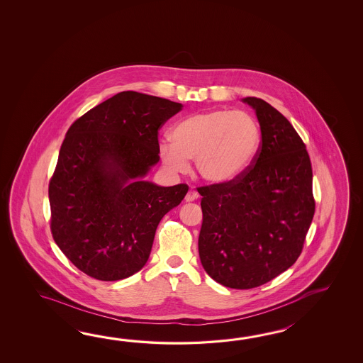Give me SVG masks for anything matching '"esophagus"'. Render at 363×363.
Returning a JSON list of instances; mask_svg holds the SVG:
<instances>
[{
  "label": "esophagus",
  "mask_w": 363,
  "mask_h": 363,
  "mask_svg": "<svg viewBox=\"0 0 363 363\" xmlns=\"http://www.w3.org/2000/svg\"><path fill=\"white\" fill-rule=\"evenodd\" d=\"M199 199V193L196 192V191H188V193L185 194V202H192V201H196Z\"/></svg>",
  "instance_id": "esophagus-1"
}]
</instances>
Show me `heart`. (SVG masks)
<instances>
[{
    "mask_svg": "<svg viewBox=\"0 0 363 363\" xmlns=\"http://www.w3.org/2000/svg\"><path fill=\"white\" fill-rule=\"evenodd\" d=\"M171 140L161 141L158 155L175 174L189 170L194 160L201 178L225 184L241 177L261 145V128L245 111L218 108L188 116L171 130Z\"/></svg>",
    "mask_w": 363,
    "mask_h": 363,
    "instance_id": "heart-1",
    "label": "heart"
}]
</instances>
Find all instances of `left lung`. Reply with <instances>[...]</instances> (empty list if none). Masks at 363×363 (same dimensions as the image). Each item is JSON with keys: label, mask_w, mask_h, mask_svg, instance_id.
<instances>
[{"label": "left lung", "mask_w": 363, "mask_h": 363, "mask_svg": "<svg viewBox=\"0 0 363 363\" xmlns=\"http://www.w3.org/2000/svg\"><path fill=\"white\" fill-rule=\"evenodd\" d=\"M261 127L253 164L231 183L199 188V253L205 271L233 289L262 286L300 257L315 211L306 147L286 116L245 97Z\"/></svg>", "instance_id": "obj_1"}]
</instances>
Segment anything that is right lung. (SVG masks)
Masks as SVG:
<instances>
[{"mask_svg": "<svg viewBox=\"0 0 363 363\" xmlns=\"http://www.w3.org/2000/svg\"><path fill=\"white\" fill-rule=\"evenodd\" d=\"M183 105L125 91L71 124L49 183L55 244L88 277L114 281L147 263L155 230L188 185L144 180L158 163V130Z\"/></svg>", "mask_w": 363, "mask_h": 363, "instance_id": "right-lung-1", "label": "right lung"}]
</instances>
